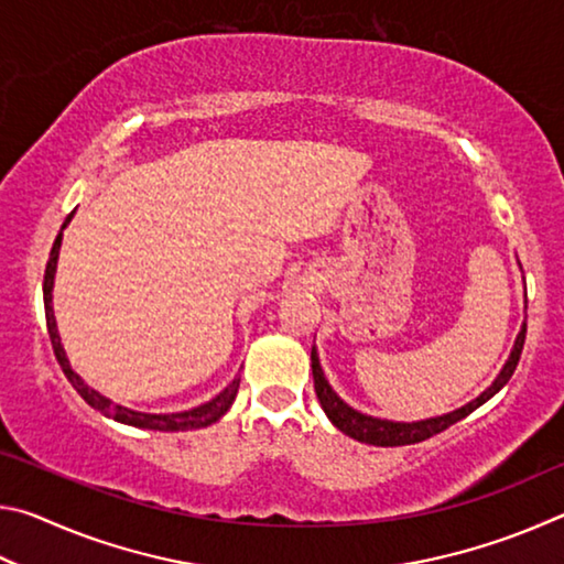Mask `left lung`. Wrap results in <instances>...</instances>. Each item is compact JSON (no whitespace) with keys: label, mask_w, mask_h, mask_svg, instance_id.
<instances>
[{"label":"left lung","mask_w":564,"mask_h":564,"mask_svg":"<svg viewBox=\"0 0 564 564\" xmlns=\"http://www.w3.org/2000/svg\"><path fill=\"white\" fill-rule=\"evenodd\" d=\"M524 333H528V326L522 323V330L518 333V340L510 350V358L505 362L500 376L492 380V386L485 390V393L477 395L470 403L453 410V413L441 415V417H427V420H417V423H395V420H383V417H373L366 413H358L356 408H350L348 403L336 395V390L328 386L326 376H323V368L318 362V352L316 348L311 350V368H313V386H316V395L321 400V408L326 410V415L333 425L338 427L340 433H346L348 437L358 443H368V445H380V447H395V445H413V443H423L427 437H433L437 433H443L445 427L455 425L457 420H463L473 413V410L480 408L482 403L500 393L502 386L512 378L514 368H518V360L522 356V346H524Z\"/></svg>","instance_id":"obj_1"}]
</instances>
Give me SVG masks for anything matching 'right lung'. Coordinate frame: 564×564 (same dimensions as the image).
I'll return each mask as SVG.
<instances>
[{
    "label": "right lung",
    "mask_w": 564,
    "mask_h": 564,
    "mask_svg": "<svg viewBox=\"0 0 564 564\" xmlns=\"http://www.w3.org/2000/svg\"><path fill=\"white\" fill-rule=\"evenodd\" d=\"M74 212L66 216V221L62 226V231L66 228V224L72 221ZM62 231L56 236V241L52 246V253H50V261H46V271H44V313H46V330H50V338H52V348H54V356L59 360V366L64 370V376L69 383L74 386L76 393H79L87 403L99 410L107 417L119 420L123 425H133V427H147V431H166V433H174V431H196V427H206L216 423L218 417H221L231 403L236 400L238 393V383H241V378H234L231 383H228L221 393H218L214 400H208V403L198 405V408H191L184 410V413H166V415H156V413H139V410H131V408H123L111 403L109 398H104L97 390L89 388L84 380L74 373L72 366H69V358H66V352L62 348V340H59V330H56V321H54V308H52V289H54V273H56V259H59V248H62Z\"/></svg>",
    "instance_id": "add662e5"
}]
</instances>
